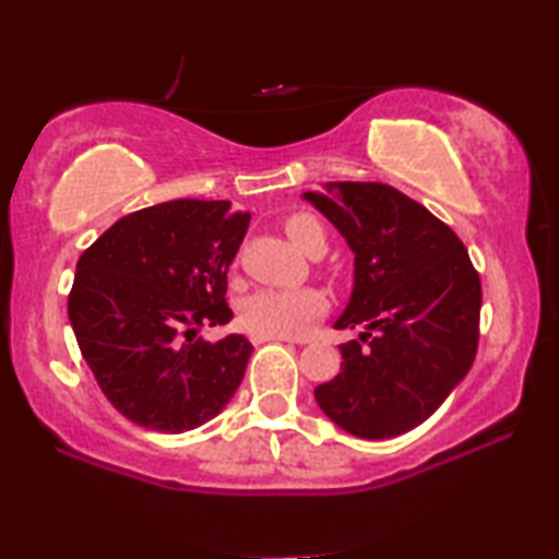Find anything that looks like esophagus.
<instances>
[{
    "label": "esophagus",
    "instance_id": "34e87169",
    "mask_svg": "<svg viewBox=\"0 0 559 559\" xmlns=\"http://www.w3.org/2000/svg\"><path fill=\"white\" fill-rule=\"evenodd\" d=\"M254 343H266V341H289V343H302V341H295V338H277V335H254L251 338Z\"/></svg>",
    "mask_w": 559,
    "mask_h": 559
}]
</instances>
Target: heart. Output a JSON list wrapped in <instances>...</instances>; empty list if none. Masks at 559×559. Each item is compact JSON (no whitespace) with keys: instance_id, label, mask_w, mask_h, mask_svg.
<instances>
[{"instance_id":"b5f03b06","label":"heart","mask_w":559,"mask_h":559,"mask_svg":"<svg viewBox=\"0 0 559 559\" xmlns=\"http://www.w3.org/2000/svg\"><path fill=\"white\" fill-rule=\"evenodd\" d=\"M287 236L302 251H325L328 234L310 213H295L287 218ZM325 295L316 287L297 289H259L241 302L239 320L251 335H277L295 338L302 335L325 312Z\"/></svg>"}]
</instances>
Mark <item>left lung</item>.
Returning <instances> with one entry per match:
<instances>
[{
    "instance_id": "obj_1",
    "label": "left lung",
    "mask_w": 559,
    "mask_h": 559,
    "mask_svg": "<svg viewBox=\"0 0 559 559\" xmlns=\"http://www.w3.org/2000/svg\"><path fill=\"white\" fill-rule=\"evenodd\" d=\"M354 251V289L333 328L341 373L316 386L341 430L386 440L423 425L471 371L480 280L450 226L384 182H328L302 193Z\"/></svg>"
}]
</instances>
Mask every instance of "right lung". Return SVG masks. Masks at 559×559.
<instances>
[{
    "instance_id": "right-lung-1",
    "label": "right lung",
    "mask_w": 559,
    "mask_h": 559,
    "mask_svg": "<svg viewBox=\"0 0 559 559\" xmlns=\"http://www.w3.org/2000/svg\"><path fill=\"white\" fill-rule=\"evenodd\" d=\"M251 216L228 201L150 205L98 236L68 295L88 369L129 423L188 432L231 402L254 346L243 335L198 338L226 325V272Z\"/></svg>"
}]
</instances>
